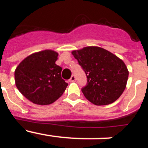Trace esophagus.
I'll return each instance as SVG.
<instances>
[{"mask_svg": "<svg viewBox=\"0 0 148 148\" xmlns=\"http://www.w3.org/2000/svg\"><path fill=\"white\" fill-rule=\"evenodd\" d=\"M75 80H76V78H75V76L74 75H73L71 76V78H70V80H69V82H75Z\"/></svg>", "mask_w": 148, "mask_h": 148, "instance_id": "1", "label": "esophagus"}]
</instances>
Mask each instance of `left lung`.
<instances>
[{"mask_svg":"<svg viewBox=\"0 0 148 148\" xmlns=\"http://www.w3.org/2000/svg\"><path fill=\"white\" fill-rule=\"evenodd\" d=\"M72 54L87 75V86L82 91L87 100L95 105H107L121 96L129 75L122 60L99 47H86Z\"/></svg>","mask_w":148,"mask_h":148,"instance_id":"obj_1","label":"left lung"}]
</instances>
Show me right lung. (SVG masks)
<instances>
[{
    "instance_id": "right-lung-1",
    "label": "right lung",
    "mask_w": 148,
    "mask_h": 148,
    "mask_svg": "<svg viewBox=\"0 0 148 148\" xmlns=\"http://www.w3.org/2000/svg\"><path fill=\"white\" fill-rule=\"evenodd\" d=\"M58 56L51 49L32 53L15 69L17 88L34 104L47 105L55 102L67 87L61 78L62 68L56 64Z\"/></svg>"
}]
</instances>
